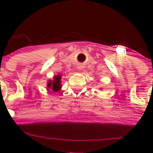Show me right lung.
Segmentation results:
<instances>
[{
    "label": "right lung",
    "instance_id": "1",
    "mask_svg": "<svg viewBox=\"0 0 153 153\" xmlns=\"http://www.w3.org/2000/svg\"><path fill=\"white\" fill-rule=\"evenodd\" d=\"M61 76L60 75H55L54 80H49L47 84V89H50L52 91L57 92L61 88Z\"/></svg>",
    "mask_w": 153,
    "mask_h": 153
}]
</instances>
